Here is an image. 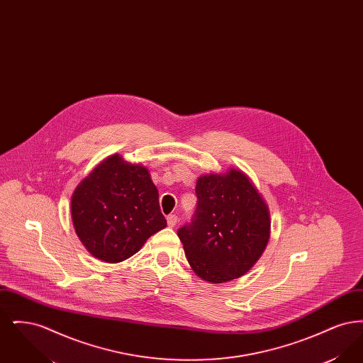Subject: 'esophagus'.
I'll return each instance as SVG.
<instances>
[{"instance_id": "1", "label": "esophagus", "mask_w": 363, "mask_h": 363, "mask_svg": "<svg viewBox=\"0 0 363 363\" xmlns=\"http://www.w3.org/2000/svg\"><path fill=\"white\" fill-rule=\"evenodd\" d=\"M177 222H178V216L177 215H169L167 216V225L169 227H174V225H177Z\"/></svg>"}]
</instances>
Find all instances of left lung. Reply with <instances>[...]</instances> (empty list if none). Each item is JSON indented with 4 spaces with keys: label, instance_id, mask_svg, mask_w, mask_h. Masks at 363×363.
I'll return each mask as SVG.
<instances>
[{
    "label": "left lung",
    "instance_id": "obj_1",
    "mask_svg": "<svg viewBox=\"0 0 363 363\" xmlns=\"http://www.w3.org/2000/svg\"><path fill=\"white\" fill-rule=\"evenodd\" d=\"M196 194L193 219L178 230L191 269L215 284L241 277L269 241L267 203L249 177L235 169L200 177Z\"/></svg>",
    "mask_w": 363,
    "mask_h": 363
}]
</instances>
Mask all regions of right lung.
<instances>
[{"instance_id":"1","label":"right lung","mask_w":363,"mask_h":363,"mask_svg":"<svg viewBox=\"0 0 363 363\" xmlns=\"http://www.w3.org/2000/svg\"><path fill=\"white\" fill-rule=\"evenodd\" d=\"M70 213L86 250L110 264L132 257L167 225L150 172L118 154L106 157L77 185Z\"/></svg>"}]
</instances>
